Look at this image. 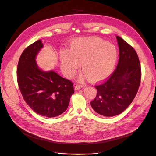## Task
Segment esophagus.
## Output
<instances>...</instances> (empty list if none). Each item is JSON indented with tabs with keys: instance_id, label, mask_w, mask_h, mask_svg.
<instances>
[{
	"instance_id": "obj_1",
	"label": "esophagus",
	"mask_w": 156,
	"mask_h": 156,
	"mask_svg": "<svg viewBox=\"0 0 156 156\" xmlns=\"http://www.w3.org/2000/svg\"><path fill=\"white\" fill-rule=\"evenodd\" d=\"M83 87H84V86H83V85H79V84H76V85H75V90H78L81 89Z\"/></svg>"
}]
</instances>
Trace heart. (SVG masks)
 Instances as JSON below:
<instances>
[{
	"label": "heart",
	"mask_w": 156,
	"mask_h": 156,
	"mask_svg": "<svg viewBox=\"0 0 156 156\" xmlns=\"http://www.w3.org/2000/svg\"><path fill=\"white\" fill-rule=\"evenodd\" d=\"M118 58L114 45L98 37L78 38L70 45L69 50L60 52V67L63 73L72 77L80 67L84 76L92 82H99L109 76Z\"/></svg>",
	"instance_id": "1"
}]
</instances>
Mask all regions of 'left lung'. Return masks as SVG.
I'll list each match as a JSON object with an SVG mask.
<instances>
[{
    "instance_id": "obj_1",
    "label": "left lung",
    "mask_w": 156,
    "mask_h": 156,
    "mask_svg": "<svg viewBox=\"0 0 156 156\" xmlns=\"http://www.w3.org/2000/svg\"><path fill=\"white\" fill-rule=\"evenodd\" d=\"M119 47V60L115 72L107 81L98 84L97 95L91 101L99 115L114 116L131 104L139 90L141 78L139 59L135 49L122 37L116 36Z\"/></svg>"
}]
</instances>
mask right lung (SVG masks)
I'll use <instances>...</instances> for the list:
<instances>
[{"instance_id": "add662e5", "label": "right lung", "mask_w": 156, "mask_h": 156, "mask_svg": "<svg viewBox=\"0 0 156 156\" xmlns=\"http://www.w3.org/2000/svg\"><path fill=\"white\" fill-rule=\"evenodd\" d=\"M43 47L38 40L23 52L17 65V83L27 105L37 114L52 118L67 109L73 84L53 70L39 68L36 58Z\"/></svg>"}]
</instances>
